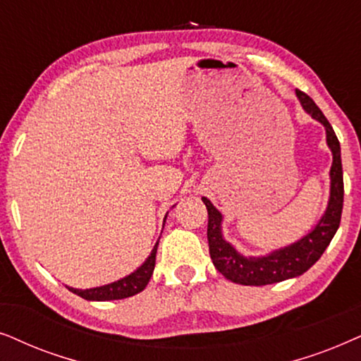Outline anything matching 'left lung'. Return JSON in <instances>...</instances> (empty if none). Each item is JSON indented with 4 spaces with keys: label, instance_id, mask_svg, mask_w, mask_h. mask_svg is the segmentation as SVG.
Returning a JSON list of instances; mask_svg holds the SVG:
<instances>
[{
    "label": "left lung",
    "instance_id": "1",
    "mask_svg": "<svg viewBox=\"0 0 361 361\" xmlns=\"http://www.w3.org/2000/svg\"><path fill=\"white\" fill-rule=\"evenodd\" d=\"M297 97L300 99L302 107L315 120L324 123L326 130V143L334 153L330 178V201L324 218L315 226L312 233L302 238L292 246H287L281 251L269 254L267 257H244L236 252V249L226 243L221 236V213L211 204L208 198H201L208 209V244L209 256L213 259L214 267L226 279L241 286H267L282 282L286 279L297 277L304 274L319 261L322 254L329 246L331 238L337 233L343 209V170L342 158H340V142L335 135L334 128L322 110L317 107L314 100L302 90L295 89Z\"/></svg>",
    "mask_w": 361,
    "mask_h": 361
}]
</instances>
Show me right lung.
Wrapping results in <instances>:
<instances>
[{
	"instance_id": "add662e5",
	"label": "right lung",
	"mask_w": 361,
	"mask_h": 361,
	"mask_svg": "<svg viewBox=\"0 0 361 361\" xmlns=\"http://www.w3.org/2000/svg\"><path fill=\"white\" fill-rule=\"evenodd\" d=\"M157 246L153 247V251L143 266L137 269L135 272H132L130 276L120 279L117 282H112V284L95 287V289H72V287H67L71 292H74L79 297H82L85 300H118V299H127V297H132L138 294L145 289L148 281H150L153 269H155V257H157Z\"/></svg>"
}]
</instances>
